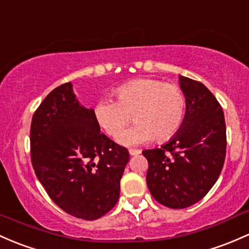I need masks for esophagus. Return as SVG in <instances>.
<instances>
[{
    "mask_svg": "<svg viewBox=\"0 0 249 249\" xmlns=\"http://www.w3.org/2000/svg\"><path fill=\"white\" fill-rule=\"evenodd\" d=\"M141 152L139 151V149H129V154L132 157H134V156H139V154H140Z\"/></svg>",
    "mask_w": 249,
    "mask_h": 249,
    "instance_id": "1",
    "label": "esophagus"
}]
</instances>
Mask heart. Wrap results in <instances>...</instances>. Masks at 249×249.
Listing matches in <instances>:
<instances>
[{
  "label": "heart",
  "instance_id": "b5f03b06",
  "mask_svg": "<svg viewBox=\"0 0 249 249\" xmlns=\"http://www.w3.org/2000/svg\"><path fill=\"white\" fill-rule=\"evenodd\" d=\"M116 101L103 98L95 106L98 125L116 136L131 119L137 124L117 136L124 146H139L156 139L166 141L178 132L185 114V96L175 84L154 78H139L117 88Z\"/></svg>",
  "mask_w": 249,
  "mask_h": 249
}]
</instances>
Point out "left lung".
Masks as SVG:
<instances>
[{
  "instance_id": "8db88e82",
  "label": "left lung",
  "mask_w": 249,
  "mask_h": 249,
  "mask_svg": "<svg viewBox=\"0 0 249 249\" xmlns=\"http://www.w3.org/2000/svg\"><path fill=\"white\" fill-rule=\"evenodd\" d=\"M185 115L178 132L160 148L145 149L146 180L160 204L172 209L194 205L216 183L226 158L222 107L202 83L179 76Z\"/></svg>"
}]
</instances>
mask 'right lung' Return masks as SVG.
<instances>
[{"mask_svg": "<svg viewBox=\"0 0 249 249\" xmlns=\"http://www.w3.org/2000/svg\"><path fill=\"white\" fill-rule=\"evenodd\" d=\"M31 158L39 181L65 213L97 220L115 207L129 153L101 134L93 109L72 83L55 88L33 115Z\"/></svg>", "mask_w": 249, "mask_h": 249, "instance_id": "right-lung-1", "label": "right lung"}]
</instances>
